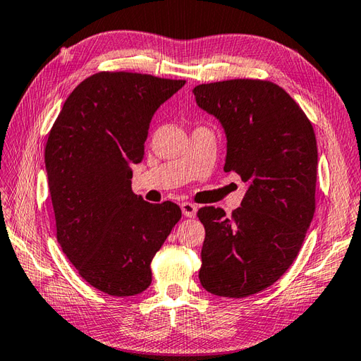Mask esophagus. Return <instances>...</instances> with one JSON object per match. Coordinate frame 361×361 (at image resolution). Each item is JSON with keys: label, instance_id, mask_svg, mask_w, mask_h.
I'll use <instances>...</instances> for the list:
<instances>
[{"label": "esophagus", "instance_id": "esophagus-1", "mask_svg": "<svg viewBox=\"0 0 361 361\" xmlns=\"http://www.w3.org/2000/svg\"><path fill=\"white\" fill-rule=\"evenodd\" d=\"M181 211H183L184 216H188V219H194V216L197 215V206L192 203H183Z\"/></svg>", "mask_w": 361, "mask_h": 361}]
</instances>
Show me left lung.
Instances as JSON below:
<instances>
[{
	"mask_svg": "<svg viewBox=\"0 0 361 361\" xmlns=\"http://www.w3.org/2000/svg\"><path fill=\"white\" fill-rule=\"evenodd\" d=\"M228 140L224 172L247 184L241 207L198 211L206 238L200 281L214 295L243 298L269 288L297 258L315 212L317 140L286 90L266 80H228L194 89Z\"/></svg>",
	"mask_w": 361,
	"mask_h": 361,
	"instance_id": "left-lung-1",
	"label": "left lung"
}]
</instances>
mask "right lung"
Returning <instances> with one entry per match:
<instances>
[{
	"label": "right lung",
	"mask_w": 361,
	"mask_h": 361,
	"mask_svg": "<svg viewBox=\"0 0 361 361\" xmlns=\"http://www.w3.org/2000/svg\"><path fill=\"white\" fill-rule=\"evenodd\" d=\"M184 80L98 72L67 97L49 132L44 163L56 240L90 286L114 297L141 294L150 262L181 209L132 192V164L145 157L157 109Z\"/></svg>",
	"instance_id": "1"
}]
</instances>
